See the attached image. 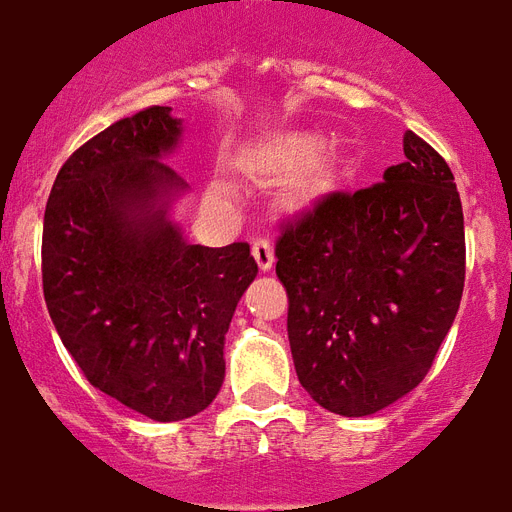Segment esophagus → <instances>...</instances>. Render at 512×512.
Here are the masks:
<instances>
[{
    "label": "esophagus",
    "mask_w": 512,
    "mask_h": 512,
    "mask_svg": "<svg viewBox=\"0 0 512 512\" xmlns=\"http://www.w3.org/2000/svg\"><path fill=\"white\" fill-rule=\"evenodd\" d=\"M253 259L259 261V267L264 272L275 264V251H272V243H269L267 235L253 237Z\"/></svg>",
    "instance_id": "obj_1"
}]
</instances>
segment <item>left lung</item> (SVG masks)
<instances>
[{
	"instance_id": "8db88e82",
	"label": "left lung",
	"mask_w": 512,
	"mask_h": 512,
	"mask_svg": "<svg viewBox=\"0 0 512 512\" xmlns=\"http://www.w3.org/2000/svg\"><path fill=\"white\" fill-rule=\"evenodd\" d=\"M407 161L365 190H333L280 224L288 341L314 402L362 418L428 375L465 285L463 203L415 132Z\"/></svg>"
}]
</instances>
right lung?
Here are the masks:
<instances>
[{"instance_id": "add662e5", "label": "right lung", "mask_w": 512, "mask_h": 512, "mask_svg": "<svg viewBox=\"0 0 512 512\" xmlns=\"http://www.w3.org/2000/svg\"><path fill=\"white\" fill-rule=\"evenodd\" d=\"M179 140L150 105L94 134L44 208L42 285L57 335L102 394L158 423L206 410L224 383V333L259 264L251 245H190L158 200L182 179Z\"/></svg>"}]
</instances>
